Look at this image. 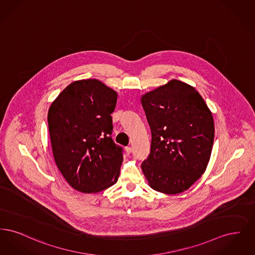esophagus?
Listing matches in <instances>:
<instances>
[{
  "label": "esophagus",
  "mask_w": 255,
  "mask_h": 255,
  "mask_svg": "<svg viewBox=\"0 0 255 255\" xmlns=\"http://www.w3.org/2000/svg\"><path fill=\"white\" fill-rule=\"evenodd\" d=\"M132 151H133V149H132V147H130V146H127V147L125 148V152H126V154H127V155L131 154V153H132Z\"/></svg>",
  "instance_id": "34e87169"
}]
</instances>
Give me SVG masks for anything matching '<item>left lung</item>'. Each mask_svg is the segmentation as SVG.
<instances>
[{
    "instance_id": "8db88e82",
    "label": "left lung",
    "mask_w": 255,
    "mask_h": 255,
    "mask_svg": "<svg viewBox=\"0 0 255 255\" xmlns=\"http://www.w3.org/2000/svg\"><path fill=\"white\" fill-rule=\"evenodd\" d=\"M152 140L141 169L148 184L164 194L188 189L205 173L214 140V122L192 86L173 79L141 97Z\"/></svg>"
}]
</instances>
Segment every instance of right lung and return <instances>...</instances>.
I'll return each instance as SVG.
<instances>
[{
	"instance_id": "right-lung-1",
	"label": "right lung",
	"mask_w": 255,
	"mask_h": 255,
	"mask_svg": "<svg viewBox=\"0 0 255 255\" xmlns=\"http://www.w3.org/2000/svg\"><path fill=\"white\" fill-rule=\"evenodd\" d=\"M118 94L97 79L74 81L51 103L49 136L55 163L68 183L83 193L115 184L123 156L111 134Z\"/></svg>"
}]
</instances>
